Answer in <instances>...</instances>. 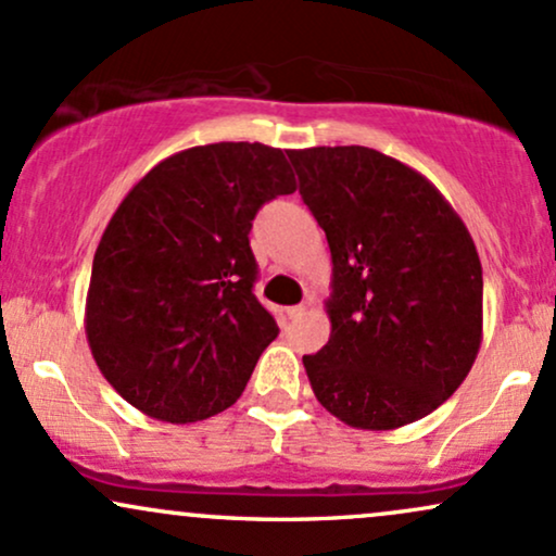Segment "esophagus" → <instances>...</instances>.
Here are the masks:
<instances>
[{
  "mask_svg": "<svg viewBox=\"0 0 556 556\" xmlns=\"http://www.w3.org/2000/svg\"><path fill=\"white\" fill-rule=\"evenodd\" d=\"M305 311H308L305 305H290L285 314H287V318H300V316H305Z\"/></svg>",
  "mask_w": 556,
  "mask_h": 556,
  "instance_id": "esophagus-1",
  "label": "esophagus"
}]
</instances>
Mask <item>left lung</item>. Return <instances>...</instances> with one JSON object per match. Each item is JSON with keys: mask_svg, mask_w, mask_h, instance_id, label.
I'll list each match as a JSON object with an SVG mask.
<instances>
[{"mask_svg": "<svg viewBox=\"0 0 556 556\" xmlns=\"http://www.w3.org/2000/svg\"><path fill=\"white\" fill-rule=\"evenodd\" d=\"M287 156L331 251V334L303 355L316 400L353 429L429 416L481 348L483 271L468 227L420 172L381 151Z\"/></svg>", "mask_w": 556, "mask_h": 556, "instance_id": "1", "label": "left lung"}]
</instances>
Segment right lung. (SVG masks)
<instances>
[{"label":"right lung","mask_w":556,"mask_h":556,"mask_svg":"<svg viewBox=\"0 0 556 556\" xmlns=\"http://www.w3.org/2000/svg\"><path fill=\"white\" fill-rule=\"evenodd\" d=\"M282 149L208 143L159 162L101 235L86 298L96 366L132 407L167 424L227 410L279 334L253 295L248 232L295 193Z\"/></svg>","instance_id":"obj_1"}]
</instances>
